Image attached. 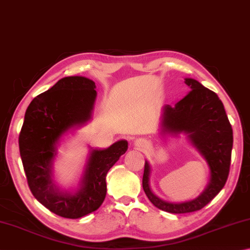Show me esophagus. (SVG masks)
Segmentation results:
<instances>
[{
    "instance_id": "1",
    "label": "esophagus",
    "mask_w": 250,
    "mask_h": 250,
    "mask_svg": "<svg viewBox=\"0 0 250 250\" xmlns=\"http://www.w3.org/2000/svg\"><path fill=\"white\" fill-rule=\"evenodd\" d=\"M135 144H136V146H138V147L145 146V142L142 141V139H136V142H135Z\"/></svg>"
}]
</instances>
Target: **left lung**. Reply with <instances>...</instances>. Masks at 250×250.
Masks as SVG:
<instances>
[{
  "label": "left lung",
  "mask_w": 250,
  "mask_h": 250,
  "mask_svg": "<svg viewBox=\"0 0 250 250\" xmlns=\"http://www.w3.org/2000/svg\"><path fill=\"white\" fill-rule=\"evenodd\" d=\"M185 82L191 91L174 106L165 105L161 133L187 135L208 165V185L198 198L171 203L159 199L150 190V165L147 160L143 176V189L150 202L163 211L174 214L199 211L220 193L229 178L233 148V129L217 94L194 79L186 78Z\"/></svg>",
  "instance_id": "1"
}]
</instances>
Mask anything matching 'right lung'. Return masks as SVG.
<instances>
[{
  "label": "right lung",
  "instance_id": "add662e5",
  "mask_svg": "<svg viewBox=\"0 0 250 250\" xmlns=\"http://www.w3.org/2000/svg\"><path fill=\"white\" fill-rule=\"evenodd\" d=\"M95 83L84 77H65L37 95L28 105L19 145L33 195L49 211L65 218H80L98 209L106 195V174L128 148L118 141L105 149H92L79 189L62 191L52 180L57 145L67 132L91 120Z\"/></svg>",
  "mask_w": 250,
  "mask_h": 250
}]
</instances>
